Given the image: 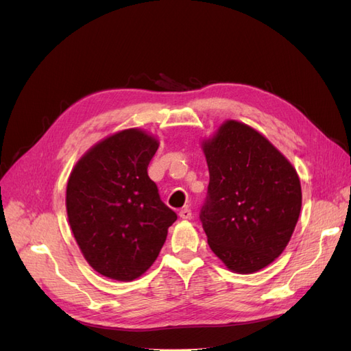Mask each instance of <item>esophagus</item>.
Returning a JSON list of instances; mask_svg holds the SVG:
<instances>
[{
    "label": "esophagus",
    "instance_id": "34e87169",
    "mask_svg": "<svg viewBox=\"0 0 351 351\" xmlns=\"http://www.w3.org/2000/svg\"><path fill=\"white\" fill-rule=\"evenodd\" d=\"M178 215H180V218H183V219H190V218H192V210H190L189 208H183V209H180Z\"/></svg>",
    "mask_w": 351,
    "mask_h": 351
}]
</instances>
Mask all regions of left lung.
Segmentation results:
<instances>
[{"mask_svg": "<svg viewBox=\"0 0 351 351\" xmlns=\"http://www.w3.org/2000/svg\"><path fill=\"white\" fill-rule=\"evenodd\" d=\"M204 152L208 193L200 208L209 247L231 271L250 274L278 258L302 208L293 165L252 127L227 121Z\"/></svg>", "mask_w": 351, "mask_h": 351, "instance_id": "left-lung-1", "label": "left lung"}]
</instances>
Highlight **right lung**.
Here are the masks:
<instances>
[{"instance_id":"add662e5","label":"right lung","mask_w":351,"mask_h":351,"mask_svg":"<svg viewBox=\"0 0 351 351\" xmlns=\"http://www.w3.org/2000/svg\"><path fill=\"white\" fill-rule=\"evenodd\" d=\"M158 142L130 129L84 155L67 183L71 231L90 267L132 281L151 268L177 214L159 197L147 167Z\"/></svg>"}]
</instances>
